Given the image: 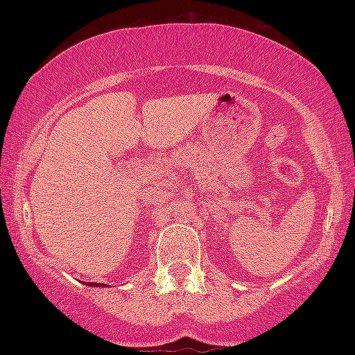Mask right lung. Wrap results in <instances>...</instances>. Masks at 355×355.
<instances>
[{"label": "right lung", "mask_w": 355, "mask_h": 355, "mask_svg": "<svg viewBox=\"0 0 355 355\" xmlns=\"http://www.w3.org/2000/svg\"><path fill=\"white\" fill-rule=\"evenodd\" d=\"M85 285H89V287H108V285L105 284H95V282H83Z\"/></svg>", "instance_id": "add662e5"}]
</instances>
